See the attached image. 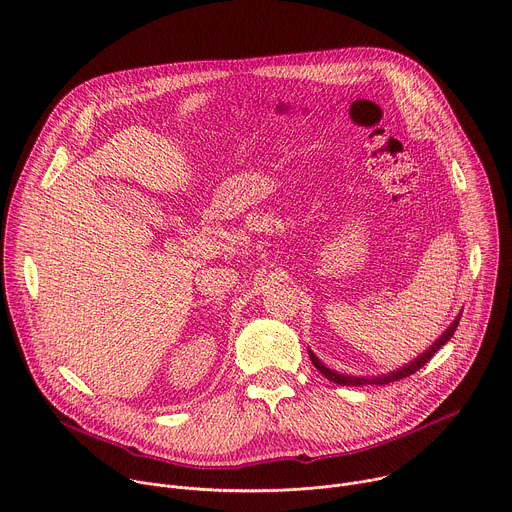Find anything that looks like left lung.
<instances>
[{"label":"left lung","mask_w":512,"mask_h":512,"mask_svg":"<svg viewBox=\"0 0 512 512\" xmlns=\"http://www.w3.org/2000/svg\"><path fill=\"white\" fill-rule=\"evenodd\" d=\"M460 318H462V314H458L456 316V320L448 326V330L437 338L425 352H421L417 358H413L411 362H407V364H403L401 369H397V371H391V373H387V375H381V377H352V375H342V373H336V371H332V369H328L326 364L308 348V354H310V358H312V362H314V367L328 379V381H332V383H336V385H346V387H360V385H389V383H393V381H399V379H405V377H409V375H413V373H417L423 364H427L429 360H431V356L440 350L452 336H454V332H456V328H458V324H460Z\"/></svg>","instance_id":"obj_1"}]
</instances>
